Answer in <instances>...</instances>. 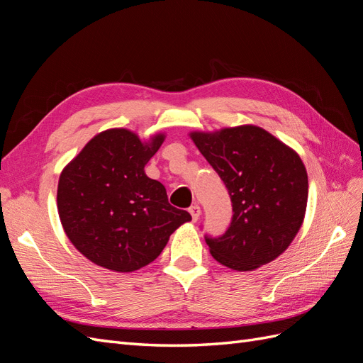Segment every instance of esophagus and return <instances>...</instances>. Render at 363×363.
Masks as SVG:
<instances>
[{
	"mask_svg": "<svg viewBox=\"0 0 363 363\" xmlns=\"http://www.w3.org/2000/svg\"><path fill=\"white\" fill-rule=\"evenodd\" d=\"M189 213H191V216H192L194 221H196V219H199V218H200V215H201V208H200V206H199V204H194V206H191V207H189Z\"/></svg>",
	"mask_w": 363,
	"mask_h": 363,
	"instance_id": "esophagus-1",
	"label": "esophagus"
}]
</instances>
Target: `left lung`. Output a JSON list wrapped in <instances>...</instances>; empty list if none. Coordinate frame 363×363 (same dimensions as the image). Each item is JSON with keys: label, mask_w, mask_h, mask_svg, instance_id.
<instances>
[{"label": "left lung", "mask_w": 363, "mask_h": 363, "mask_svg": "<svg viewBox=\"0 0 363 363\" xmlns=\"http://www.w3.org/2000/svg\"><path fill=\"white\" fill-rule=\"evenodd\" d=\"M191 138L224 182L233 207L225 232L204 236L213 259L250 271L279 257L306 213L309 183L300 156L256 125Z\"/></svg>", "instance_id": "obj_1"}]
</instances>
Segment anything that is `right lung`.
<instances>
[{"mask_svg":"<svg viewBox=\"0 0 363 363\" xmlns=\"http://www.w3.org/2000/svg\"><path fill=\"white\" fill-rule=\"evenodd\" d=\"M164 136L150 144L125 128L87 142L60 174L57 208L65 233L84 257L131 272L148 265L191 215L172 207L164 186L147 177L148 160Z\"/></svg>","mask_w":363,"mask_h":363,"instance_id":"1","label":"right lung"}]
</instances>
